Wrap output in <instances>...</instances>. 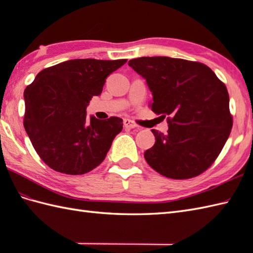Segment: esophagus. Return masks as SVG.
<instances>
[{"label":"esophagus","instance_id":"esophagus-1","mask_svg":"<svg viewBox=\"0 0 253 253\" xmlns=\"http://www.w3.org/2000/svg\"><path fill=\"white\" fill-rule=\"evenodd\" d=\"M123 124H124V126H125L126 128H129V129H131V128H136L137 127L136 124L133 123L132 121L128 120V118H125V120H124V122H123Z\"/></svg>","mask_w":253,"mask_h":253}]
</instances>
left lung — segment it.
Instances as JSON below:
<instances>
[{
  "instance_id": "left-lung-1",
  "label": "left lung",
  "mask_w": 253,
  "mask_h": 253,
  "mask_svg": "<svg viewBox=\"0 0 253 253\" xmlns=\"http://www.w3.org/2000/svg\"><path fill=\"white\" fill-rule=\"evenodd\" d=\"M146 79L151 109L168 115L166 135L152 129L155 143L144 159L158 173L187 179L203 173L222 151L233 127L225 84L202 63L168 56L128 62Z\"/></svg>"
}]
</instances>
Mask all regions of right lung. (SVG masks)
I'll use <instances>...</instances> for the list:
<instances>
[{
	"instance_id": "right-lung-1",
	"label": "right lung",
	"mask_w": 253,
	"mask_h": 253,
	"mask_svg": "<svg viewBox=\"0 0 253 253\" xmlns=\"http://www.w3.org/2000/svg\"><path fill=\"white\" fill-rule=\"evenodd\" d=\"M127 60H69L45 68L26 88L24 127L37 153L56 171L83 175L105 159L123 120H98L85 109L110 74Z\"/></svg>"
}]
</instances>
